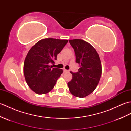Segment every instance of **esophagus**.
Wrapping results in <instances>:
<instances>
[{
    "label": "esophagus",
    "mask_w": 131,
    "mask_h": 131,
    "mask_svg": "<svg viewBox=\"0 0 131 131\" xmlns=\"http://www.w3.org/2000/svg\"><path fill=\"white\" fill-rule=\"evenodd\" d=\"M63 72L64 73H67V72H68L69 71V70H66V69H63Z\"/></svg>",
    "instance_id": "34e87169"
}]
</instances>
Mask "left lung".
Wrapping results in <instances>:
<instances>
[{
  "label": "left lung",
  "instance_id": "left-lung-1",
  "mask_svg": "<svg viewBox=\"0 0 131 131\" xmlns=\"http://www.w3.org/2000/svg\"><path fill=\"white\" fill-rule=\"evenodd\" d=\"M69 41L80 68L77 73L70 72L73 78L68 85L73 95L83 98L93 92L99 84L102 73L101 61L96 50L87 41L78 39Z\"/></svg>",
  "mask_w": 131,
  "mask_h": 131
}]
</instances>
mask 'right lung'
I'll return each instance as SVG.
<instances>
[{
    "label": "right lung",
    "mask_w": 131,
    "mask_h": 131,
    "mask_svg": "<svg viewBox=\"0 0 131 131\" xmlns=\"http://www.w3.org/2000/svg\"><path fill=\"white\" fill-rule=\"evenodd\" d=\"M68 42V40L46 38L29 50L24 61V74L27 85L36 93L46 94L54 87L63 70L49 65L54 63L57 54Z\"/></svg>",
    "instance_id": "1"
}]
</instances>
